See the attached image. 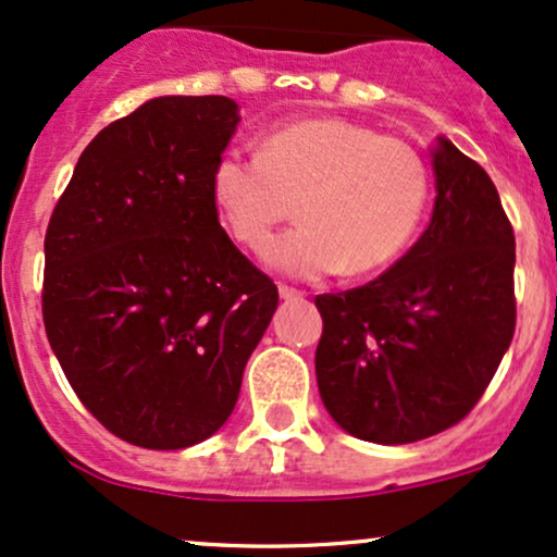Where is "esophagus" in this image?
<instances>
[{
    "mask_svg": "<svg viewBox=\"0 0 557 557\" xmlns=\"http://www.w3.org/2000/svg\"><path fill=\"white\" fill-rule=\"evenodd\" d=\"M277 293H280V298H285V300L304 298V293L296 290V287H290V285H280V287H277Z\"/></svg>",
    "mask_w": 557,
    "mask_h": 557,
    "instance_id": "esophagus-1",
    "label": "esophagus"
}]
</instances>
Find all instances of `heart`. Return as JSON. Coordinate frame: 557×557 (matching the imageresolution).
Returning a JSON list of instances; mask_svg holds the SVG:
<instances>
[{"label":"heart","instance_id":"b5f03b06","mask_svg":"<svg viewBox=\"0 0 557 557\" xmlns=\"http://www.w3.org/2000/svg\"><path fill=\"white\" fill-rule=\"evenodd\" d=\"M430 198V172L406 140L343 117L293 120L259 154L222 151L212 201L240 246L261 248L299 201L305 225L264 248L272 270L298 280L372 274L403 253Z\"/></svg>","mask_w":557,"mask_h":557}]
</instances>
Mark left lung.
Returning a JSON list of instances; mask_svg holds the SVG:
<instances>
[{"mask_svg": "<svg viewBox=\"0 0 557 557\" xmlns=\"http://www.w3.org/2000/svg\"><path fill=\"white\" fill-rule=\"evenodd\" d=\"M424 235L372 283L317 296V385L354 437L406 445L458 424L516 330V238L495 183L447 138Z\"/></svg>", "mask_w": 557, "mask_h": 557, "instance_id": "left-lung-1", "label": "left lung"}]
</instances>
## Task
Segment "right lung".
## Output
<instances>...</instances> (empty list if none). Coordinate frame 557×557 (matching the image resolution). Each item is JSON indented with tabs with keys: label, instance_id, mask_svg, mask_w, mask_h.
<instances>
[{
	"label": "right lung",
	"instance_id": "1",
	"mask_svg": "<svg viewBox=\"0 0 557 557\" xmlns=\"http://www.w3.org/2000/svg\"><path fill=\"white\" fill-rule=\"evenodd\" d=\"M227 96H159L86 146L44 238V327L112 434L190 447L225 424L277 287L220 225L212 170Z\"/></svg>",
	"mask_w": 557,
	"mask_h": 557
}]
</instances>
